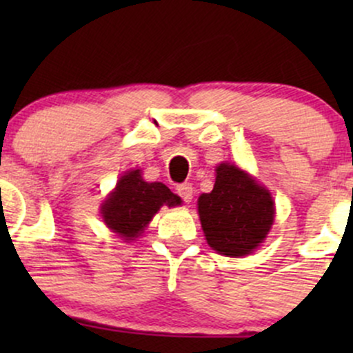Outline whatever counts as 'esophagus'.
I'll use <instances>...</instances> for the list:
<instances>
[{"label": "esophagus", "mask_w": 353, "mask_h": 353, "mask_svg": "<svg viewBox=\"0 0 353 353\" xmlns=\"http://www.w3.org/2000/svg\"><path fill=\"white\" fill-rule=\"evenodd\" d=\"M176 190H177V194H179V197L184 202H189L192 201V185L189 184V182H185V184H179L176 188Z\"/></svg>", "instance_id": "obj_1"}]
</instances>
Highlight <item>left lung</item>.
<instances>
[{"mask_svg":"<svg viewBox=\"0 0 353 353\" xmlns=\"http://www.w3.org/2000/svg\"><path fill=\"white\" fill-rule=\"evenodd\" d=\"M197 210L208 244L225 257L252 254L275 217L269 190L230 163L217 165L214 189L199 197Z\"/></svg>","mask_w":353,"mask_h":353,"instance_id":"left-lung-1","label":"left lung"}]
</instances>
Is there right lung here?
<instances>
[{
    "label": "right lung",
    "instance_id": "right-lung-1",
    "mask_svg": "<svg viewBox=\"0 0 353 353\" xmlns=\"http://www.w3.org/2000/svg\"><path fill=\"white\" fill-rule=\"evenodd\" d=\"M181 202V197L163 182H145L141 169H132L121 176L114 190L101 204V216L123 241H134L163 205L176 208Z\"/></svg>",
    "mask_w": 353,
    "mask_h": 353
}]
</instances>
